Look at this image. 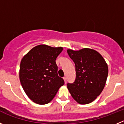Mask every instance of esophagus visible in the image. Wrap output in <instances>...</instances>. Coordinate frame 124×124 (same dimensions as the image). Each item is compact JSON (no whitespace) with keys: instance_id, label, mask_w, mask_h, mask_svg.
Masks as SVG:
<instances>
[{"instance_id":"34e87169","label":"esophagus","mask_w":124,"mask_h":124,"mask_svg":"<svg viewBox=\"0 0 124 124\" xmlns=\"http://www.w3.org/2000/svg\"><path fill=\"white\" fill-rule=\"evenodd\" d=\"M63 79H64V83H66V82H67V78H66V77H64L63 78Z\"/></svg>"}]
</instances>
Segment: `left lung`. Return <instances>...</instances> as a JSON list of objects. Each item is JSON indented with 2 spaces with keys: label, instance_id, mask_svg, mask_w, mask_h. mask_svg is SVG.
<instances>
[{
  "label": "left lung",
  "instance_id": "left-lung-1",
  "mask_svg": "<svg viewBox=\"0 0 124 124\" xmlns=\"http://www.w3.org/2000/svg\"><path fill=\"white\" fill-rule=\"evenodd\" d=\"M75 66V81L67 87L74 100L80 104L94 101L104 88L108 68L102 55L91 49L67 50Z\"/></svg>",
  "mask_w": 124,
  "mask_h": 124
}]
</instances>
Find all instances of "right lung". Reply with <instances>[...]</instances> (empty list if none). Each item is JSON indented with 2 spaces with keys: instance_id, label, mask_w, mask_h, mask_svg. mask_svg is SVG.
<instances>
[{
  "instance_id": "1",
  "label": "right lung",
  "mask_w": 124,
  "mask_h": 124,
  "mask_svg": "<svg viewBox=\"0 0 124 124\" xmlns=\"http://www.w3.org/2000/svg\"><path fill=\"white\" fill-rule=\"evenodd\" d=\"M62 47L39 45L33 48L22 59L19 78L25 93L35 103H49L64 84L58 75L55 60Z\"/></svg>"
}]
</instances>
